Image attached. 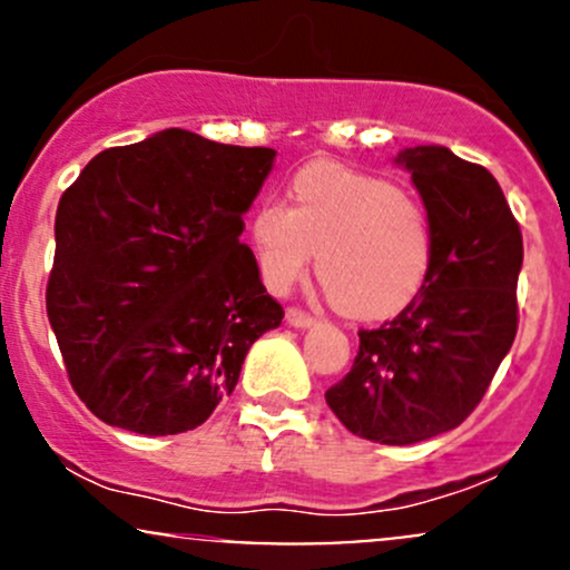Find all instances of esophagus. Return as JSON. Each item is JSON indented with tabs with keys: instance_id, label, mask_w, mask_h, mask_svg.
Masks as SVG:
<instances>
[{
	"instance_id": "esophagus-1",
	"label": "esophagus",
	"mask_w": 570,
	"mask_h": 570,
	"mask_svg": "<svg viewBox=\"0 0 570 570\" xmlns=\"http://www.w3.org/2000/svg\"><path fill=\"white\" fill-rule=\"evenodd\" d=\"M286 324L294 326V330H307V326L316 324V318H313L311 313L297 311V307H289V311H286Z\"/></svg>"
}]
</instances>
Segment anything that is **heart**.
Here are the masks:
<instances>
[{
	"label": "heart",
	"instance_id": "b5f03b06",
	"mask_svg": "<svg viewBox=\"0 0 570 570\" xmlns=\"http://www.w3.org/2000/svg\"><path fill=\"white\" fill-rule=\"evenodd\" d=\"M294 206L263 200L252 217L259 273L273 292L297 284L318 252V276L343 313L402 311L429 276L434 240L426 208L396 185L318 163L297 174Z\"/></svg>",
	"mask_w": 570,
	"mask_h": 570
}]
</instances>
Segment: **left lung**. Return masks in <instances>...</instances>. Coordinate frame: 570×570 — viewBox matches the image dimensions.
I'll use <instances>...</instances> for the list:
<instances>
[{
    "label": "left lung",
    "instance_id": "8db88e82",
    "mask_svg": "<svg viewBox=\"0 0 570 570\" xmlns=\"http://www.w3.org/2000/svg\"><path fill=\"white\" fill-rule=\"evenodd\" d=\"M431 222L429 276L396 318L358 332L326 404L351 434L415 444L461 426L517 335L522 235L499 181L440 144L399 149Z\"/></svg>",
    "mask_w": 570,
    "mask_h": 570
}]
</instances>
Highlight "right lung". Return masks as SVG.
<instances>
[{
    "label": "right lung",
    "mask_w": 570,
    "mask_h": 570,
    "mask_svg": "<svg viewBox=\"0 0 570 570\" xmlns=\"http://www.w3.org/2000/svg\"><path fill=\"white\" fill-rule=\"evenodd\" d=\"M276 149L166 128L61 195L48 318L77 396L144 436L200 426L284 311L240 244Z\"/></svg>",
    "instance_id": "add662e5"
}]
</instances>
